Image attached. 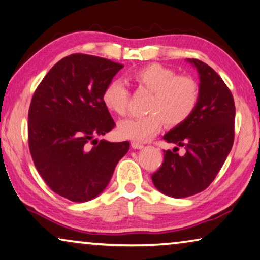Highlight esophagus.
<instances>
[{"instance_id": "34e87169", "label": "esophagus", "mask_w": 260, "mask_h": 260, "mask_svg": "<svg viewBox=\"0 0 260 260\" xmlns=\"http://www.w3.org/2000/svg\"><path fill=\"white\" fill-rule=\"evenodd\" d=\"M131 147H133L134 149H142L144 145L142 143H138V142H131Z\"/></svg>"}]
</instances>
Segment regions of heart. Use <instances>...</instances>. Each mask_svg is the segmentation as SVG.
<instances>
[{"mask_svg":"<svg viewBox=\"0 0 260 260\" xmlns=\"http://www.w3.org/2000/svg\"><path fill=\"white\" fill-rule=\"evenodd\" d=\"M137 86L151 92L148 115L131 117L118 125V134L124 138L143 142L161 130L163 124L176 127L187 122L200 102V86L189 76L177 74L175 70L161 63H148L131 73ZM130 93L120 80L112 79L102 93L105 108L118 116L127 111Z\"/></svg>","mask_w":260,"mask_h":260,"instance_id":"obj_1","label":"heart"}]
</instances>
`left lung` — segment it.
I'll return each mask as SVG.
<instances>
[{"mask_svg": "<svg viewBox=\"0 0 260 260\" xmlns=\"http://www.w3.org/2000/svg\"><path fill=\"white\" fill-rule=\"evenodd\" d=\"M188 61L200 76V102L190 118L165 135L168 143L184 147L163 151V163L151 175L155 187L172 198L205 190L226 161L234 141L236 106L230 88L218 73L198 59Z\"/></svg>", "mask_w": 260, "mask_h": 260, "instance_id": "obj_1", "label": "left lung"}]
</instances>
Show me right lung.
Here are the masks:
<instances>
[{
  "instance_id": "obj_1",
  "label": "right lung",
  "mask_w": 260,
  "mask_h": 260,
  "mask_svg": "<svg viewBox=\"0 0 260 260\" xmlns=\"http://www.w3.org/2000/svg\"><path fill=\"white\" fill-rule=\"evenodd\" d=\"M122 63L81 54L55 63L35 90L28 111V144L46 184L60 197L85 202L105 189L127 141L95 137L116 126L102 101Z\"/></svg>"
}]
</instances>
